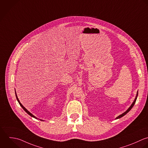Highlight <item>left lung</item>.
I'll list each match as a JSON object with an SVG mask.
<instances>
[{
    "label": "left lung",
    "mask_w": 148,
    "mask_h": 148,
    "mask_svg": "<svg viewBox=\"0 0 148 148\" xmlns=\"http://www.w3.org/2000/svg\"><path fill=\"white\" fill-rule=\"evenodd\" d=\"M138 92L137 91V95H136V98H135V99H134V101L133 102V103L132 104V105L130 106V107L125 112H123V114H122L121 115H119L118 116H117L116 118H115V119H119V118H122V117H123V116H125L126 114H127L131 110H132V108L133 107V106H134V104H135V103H136V100H137V97H138Z\"/></svg>",
    "instance_id": "8db88e82"
}]
</instances>
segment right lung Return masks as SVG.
Listing matches in <instances>:
<instances>
[{"mask_svg":"<svg viewBox=\"0 0 148 148\" xmlns=\"http://www.w3.org/2000/svg\"><path fill=\"white\" fill-rule=\"evenodd\" d=\"M15 93L16 98V100H17L18 102L19 103V105L21 106V107H22V108L23 109V110H24V111H25V112H26V113H27L28 115H29L30 116H32V117H33V118H35V119H38L37 118H36V117L35 116H34V115H33L32 114H31V113H30V112L29 111H27V110H26V108H25V107H24L22 106V104L20 103V101H19V99H18V97H17V95H16V92H15ZM40 121H44L43 120H41V119H40Z\"/></svg>","mask_w":148,"mask_h":148,"instance_id":"obj_1","label":"right lung"}]
</instances>
